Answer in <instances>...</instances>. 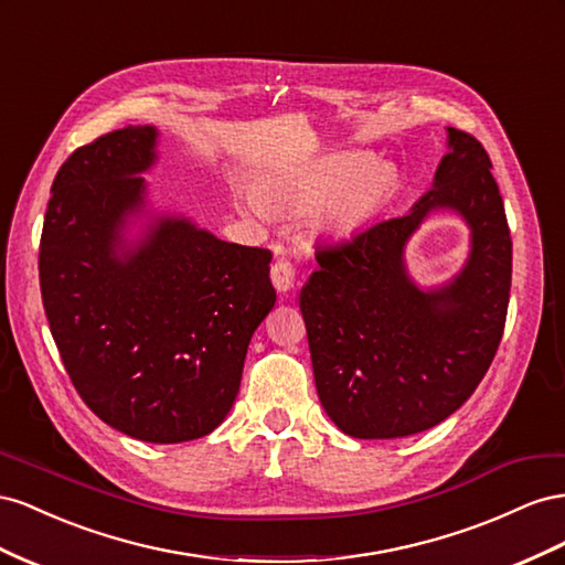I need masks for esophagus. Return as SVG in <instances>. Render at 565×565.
Segmentation results:
<instances>
[{
  "instance_id": "esophagus-1",
  "label": "esophagus",
  "mask_w": 565,
  "mask_h": 565,
  "mask_svg": "<svg viewBox=\"0 0 565 565\" xmlns=\"http://www.w3.org/2000/svg\"><path fill=\"white\" fill-rule=\"evenodd\" d=\"M271 284L277 291H291L296 286V267L288 260H277L271 265Z\"/></svg>"
}]
</instances>
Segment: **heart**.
<instances>
[{"instance_id": "b5f03b06", "label": "heart", "mask_w": 565, "mask_h": 565, "mask_svg": "<svg viewBox=\"0 0 565 565\" xmlns=\"http://www.w3.org/2000/svg\"><path fill=\"white\" fill-rule=\"evenodd\" d=\"M397 172L362 153H335L298 172L274 189V199L300 211L324 203L317 227L327 234H352L376 217L397 191ZM250 211L265 213L260 193L246 196Z\"/></svg>"}]
</instances>
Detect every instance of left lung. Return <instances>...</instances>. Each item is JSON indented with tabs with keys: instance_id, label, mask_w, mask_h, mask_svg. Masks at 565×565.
<instances>
[{
	"instance_id": "obj_1",
	"label": "left lung",
	"mask_w": 565,
	"mask_h": 565,
	"mask_svg": "<svg viewBox=\"0 0 565 565\" xmlns=\"http://www.w3.org/2000/svg\"><path fill=\"white\" fill-rule=\"evenodd\" d=\"M433 189L402 217L317 248L300 291L321 407L360 440L405 438L438 426L473 395L504 333L511 234L482 143L447 127ZM438 210L472 230L459 275L422 289L404 263L406 241Z\"/></svg>"
}]
</instances>
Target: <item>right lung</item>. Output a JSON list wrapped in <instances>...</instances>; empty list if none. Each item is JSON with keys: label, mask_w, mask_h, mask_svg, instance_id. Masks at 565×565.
Returning a JSON list of instances; mask_svg holds the SVG:
<instances>
[{"label": "right lung", "mask_w": 565, "mask_h": 565, "mask_svg": "<svg viewBox=\"0 0 565 565\" xmlns=\"http://www.w3.org/2000/svg\"><path fill=\"white\" fill-rule=\"evenodd\" d=\"M156 147L153 125H130L68 156L44 215L40 288L85 405L130 438L172 445L230 414L277 291L267 248L149 211L141 174ZM141 216L140 236L127 239Z\"/></svg>", "instance_id": "add662e5"}]
</instances>
